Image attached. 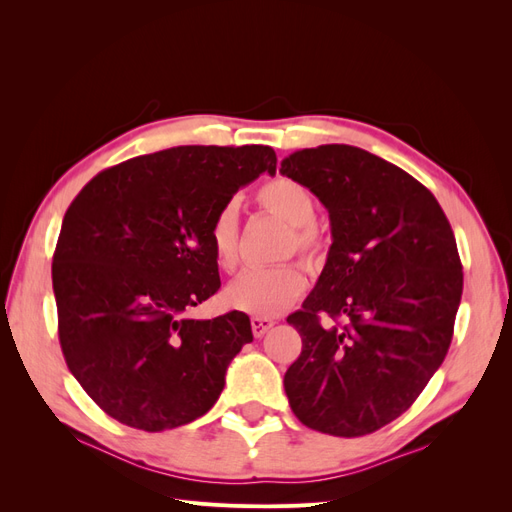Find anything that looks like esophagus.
<instances>
[{"mask_svg": "<svg viewBox=\"0 0 512 512\" xmlns=\"http://www.w3.org/2000/svg\"><path fill=\"white\" fill-rule=\"evenodd\" d=\"M273 324H275L273 318L254 316V318H252V333H254L256 337H262V335H265V333L273 327Z\"/></svg>", "mask_w": 512, "mask_h": 512, "instance_id": "1", "label": "esophagus"}]
</instances>
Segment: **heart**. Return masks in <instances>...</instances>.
<instances>
[{"label":"heart","mask_w":512,"mask_h":512,"mask_svg":"<svg viewBox=\"0 0 512 512\" xmlns=\"http://www.w3.org/2000/svg\"><path fill=\"white\" fill-rule=\"evenodd\" d=\"M258 207L277 215L292 226L290 252L297 250L309 265H316L324 252V241L316 228V196L303 183L275 177L260 185L254 194ZM239 215L235 205H224L209 226L211 252L220 269H230L237 260ZM307 280L301 267L280 265L267 269H245L232 280L224 299L230 307L254 316H275L284 312L305 292Z\"/></svg>","instance_id":"obj_1"}]
</instances>
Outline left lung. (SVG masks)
Instances as JSON below:
<instances>
[{
	"instance_id": "obj_1",
	"label": "left lung",
	"mask_w": 512,
	"mask_h": 512,
	"mask_svg": "<svg viewBox=\"0 0 512 512\" xmlns=\"http://www.w3.org/2000/svg\"><path fill=\"white\" fill-rule=\"evenodd\" d=\"M280 173L318 196L333 235L316 288L288 316L303 339L288 404L309 429L367 436L414 404L451 346L463 290L453 228L423 183L359 147L294 151Z\"/></svg>"
}]
</instances>
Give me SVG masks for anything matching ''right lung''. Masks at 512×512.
I'll list each match as a JSON object with an SVG mask.
<instances>
[{"mask_svg":"<svg viewBox=\"0 0 512 512\" xmlns=\"http://www.w3.org/2000/svg\"><path fill=\"white\" fill-rule=\"evenodd\" d=\"M275 166L265 145L175 147L102 170L72 200L53 254L59 344L115 421L164 431L218 401L250 318L185 314L220 288L215 213Z\"/></svg>","mask_w":512,"mask_h":512,"instance_id":"obj_1","label":"right lung"}]
</instances>
